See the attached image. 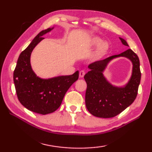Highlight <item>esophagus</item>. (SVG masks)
Listing matches in <instances>:
<instances>
[{"instance_id":"1","label":"esophagus","mask_w":152,"mask_h":152,"mask_svg":"<svg viewBox=\"0 0 152 152\" xmlns=\"http://www.w3.org/2000/svg\"><path fill=\"white\" fill-rule=\"evenodd\" d=\"M84 74H85V72H84V70L80 71V72H79L80 78H83L84 76Z\"/></svg>"}]
</instances>
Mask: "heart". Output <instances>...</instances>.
<instances>
[{
    "label": "heart",
    "mask_w": 152,
    "mask_h": 152,
    "mask_svg": "<svg viewBox=\"0 0 152 152\" xmlns=\"http://www.w3.org/2000/svg\"><path fill=\"white\" fill-rule=\"evenodd\" d=\"M87 48H94L97 47L92 53L91 58L94 60H99L106 56L110 50V45L107 42H103L101 38L94 37L87 43Z\"/></svg>",
    "instance_id": "b5f03b06"
}]
</instances>
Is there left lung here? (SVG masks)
Here are the masks:
<instances>
[{"label": "left lung", "mask_w": 152, "mask_h": 152, "mask_svg": "<svg viewBox=\"0 0 152 152\" xmlns=\"http://www.w3.org/2000/svg\"><path fill=\"white\" fill-rule=\"evenodd\" d=\"M123 45L129 46L126 41L119 37ZM123 57L132 61V72L125 86H113L104 76L107 66L115 58ZM140 64L138 56L131 50L88 66L90 71L84 75L87 84L85 102L87 109L95 117L111 118L123 111L135 101L141 80Z\"/></svg>", "instance_id": "left-lung-1"}]
</instances>
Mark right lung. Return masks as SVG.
I'll list each match as a JSON object with an SVG mask.
<instances>
[{
	"label": "right lung",
	"instance_id": "obj_1",
	"mask_svg": "<svg viewBox=\"0 0 152 152\" xmlns=\"http://www.w3.org/2000/svg\"><path fill=\"white\" fill-rule=\"evenodd\" d=\"M54 27L43 30L33 39L18 58L13 80L18 99L22 105L36 113L46 115L57 110L66 92L78 79L79 72L72 75L58 76L50 78L37 76L31 65V55L43 36Z\"/></svg>",
	"mask_w": 152,
	"mask_h": 152
}]
</instances>
